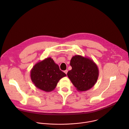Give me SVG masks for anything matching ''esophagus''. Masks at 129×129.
<instances>
[{
  "label": "esophagus",
  "instance_id": "1",
  "mask_svg": "<svg viewBox=\"0 0 129 129\" xmlns=\"http://www.w3.org/2000/svg\"><path fill=\"white\" fill-rule=\"evenodd\" d=\"M64 72H65V74H66L67 75V72H68V70H65L64 71Z\"/></svg>",
  "mask_w": 129,
  "mask_h": 129
}]
</instances>
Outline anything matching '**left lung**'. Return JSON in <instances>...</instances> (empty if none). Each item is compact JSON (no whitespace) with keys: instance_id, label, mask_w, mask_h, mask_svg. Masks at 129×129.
<instances>
[{"instance_id":"1","label":"left lung","mask_w":129,"mask_h":129,"mask_svg":"<svg viewBox=\"0 0 129 129\" xmlns=\"http://www.w3.org/2000/svg\"><path fill=\"white\" fill-rule=\"evenodd\" d=\"M70 65L72 69L67 72V76L78 91H85L94 86L99 70L92 60L76 55L71 58Z\"/></svg>"}]
</instances>
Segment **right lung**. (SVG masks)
<instances>
[{
    "label": "right lung",
    "mask_w": 129,
    "mask_h": 129,
    "mask_svg": "<svg viewBox=\"0 0 129 129\" xmlns=\"http://www.w3.org/2000/svg\"><path fill=\"white\" fill-rule=\"evenodd\" d=\"M66 76L50 57L37 63L30 70V78L35 86L45 92L56 87L61 79Z\"/></svg>",
    "instance_id": "obj_1"
}]
</instances>
